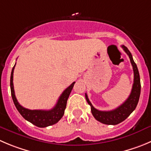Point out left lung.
Here are the masks:
<instances>
[{
  "instance_id": "obj_1",
  "label": "left lung",
  "mask_w": 151,
  "mask_h": 151,
  "mask_svg": "<svg viewBox=\"0 0 151 151\" xmlns=\"http://www.w3.org/2000/svg\"><path fill=\"white\" fill-rule=\"evenodd\" d=\"M122 47L124 50L127 55L129 56L132 66H133V74H134V79H133V84L132 87L131 93L128 98L122 104L118 107L117 108L114 109L110 111H101L95 108L92 105L91 102L87 97V93H85V98L87 103L90 105L91 107V112L93 116L97 121L103 123L105 124H119L125 120L127 117L130 115V113L136 109L139 102V96L141 93V83H140V77H139V70H138L137 66L133 59L131 53L129 51L128 49L125 46L122 45Z\"/></svg>"
}]
</instances>
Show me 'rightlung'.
Here are the masks:
<instances>
[{"mask_svg": "<svg viewBox=\"0 0 151 151\" xmlns=\"http://www.w3.org/2000/svg\"><path fill=\"white\" fill-rule=\"evenodd\" d=\"M15 66L13 67L11 73L10 77V88H11V94L13 102L16 107L17 110L20 113V114L27 120L28 122L33 124L34 125L39 127H46L48 126L52 125L58 122L64 116V110L67 106V101L69 98L70 93L73 88L75 83L73 82L70 86H69L62 93L61 96L58 99L56 104L52 109L49 110H29L22 107L18 103L15 95L13 86V73Z\"/></svg>", "mask_w": 151, "mask_h": 151, "instance_id": "1", "label": "right lung"}]
</instances>
